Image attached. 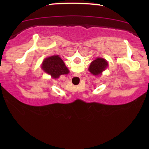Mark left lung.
Masks as SVG:
<instances>
[{
    "mask_svg": "<svg viewBox=\"0 0 149 149\" xmlns=\"http://www.w3.org/2000/svg\"><path fill=\"white\" fill-rule=\"evenodd\" d=\"M109 67L107 60L102 58H97L89 65L88 70L94 76L102 74V72Z\"/></svg>",
    "mask_w": 149,
    "mask_h": 149,
    "instance_id": "1",
    "label": "left lung"
}]
</instances>
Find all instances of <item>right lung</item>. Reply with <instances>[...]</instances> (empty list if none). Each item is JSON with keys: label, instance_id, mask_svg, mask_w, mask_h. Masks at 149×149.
<instances>
[{"label": "right lung", "instance_id": "1", "mask_svg": "<svg viewBox=\"0 0 149 149\" xmlns=\"http://www.w3.org/2000/svg\"><path fill=\"white\" fill-rule=\"evenodd\" d=\"M41 68L45 72L56 79H58L60 75L68 74L70 72L64 61L58 55H54L44 59Z\"/></svg>", "mask_w": 149, "mask_h": 149}]
</instances>
